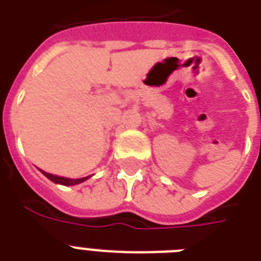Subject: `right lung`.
Listing matches in <instances>:
<instances>
[{"label":"right lung","mask_w":261,"mask_h":261,"mask_svg":"<svg viewBox=\"0 0 261 261\" xmlns=\"http://www.w3.org/2000/svg\"><path fill=\"white\" fill-rule=\"evenodd\" d=\"M42 173L46 176L47 178H50L51 181L57 182V184H62V186H74V184H79V182H83L84 180H87L88 177H84V178H67V177H59V176H55V174H51V173H47V172L42 171Z\"/></svg>","instance_id":"right-lung-1"}]
</instances>
